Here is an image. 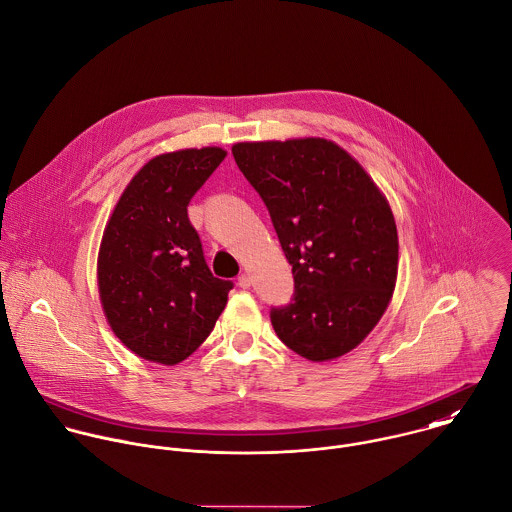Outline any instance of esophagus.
I'll return each mask as SVG.
<instances>
[{
  "mask_svg": "<svg viewBox=\"0 0 512 512\" xmlns=\"http://www.w3.org/2000/svg\"><path fill=\"white\" fill-rule=\"evenodd\" d=\"M238 286H240V288H244V290H246V288H250V286H252V278H250V274H242V276L238 278Z\"/></svg>",
  "mask_w": 512,
  "mask_h": 512,
  "instance_id": "34e87169",
  "label": "esophagus"
}]
</instances>
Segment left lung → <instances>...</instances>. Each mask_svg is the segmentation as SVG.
<instances>
[{
	"mask_svg": "<svg viewBox=\"0 0 512 512\" xmlns=\"http://www.w3.org/2000/svg\"><path fill=\"white\" fill-rule=\"evenodd\" d=\"M232 155L292 264L296 294L272 310L276 336L310 361L349 353L377 326L397 282L399 240L385 194L328 139L236 143Z\"/></svg>",
	"mask_w": 512,
	"mask_h": 512,
	"instance_id": "left-lung-1",
	"label": "left lung"
}]
</instances>
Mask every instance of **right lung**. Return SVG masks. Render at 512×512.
Wrapping results in <instances>:
<instances>
[{
	"label": "right lung",
	"instance_id": "obj_1",
	"mask_svg": "<svg viewBox=\"0 0 512 512\" xmlns=\"http://www.w3.org/2000/svg\"><path fill=\"white\" fill-rule=\"evenodd\" d=\"M220 147L153 157L119 196L103 230L97 286L113 334L163 365L186 359L212 332L232 282L214 278L186 206L224 161Z\"/></svg>",
	"mask_w": 512,
	"mask_h": 512
}]
</instances>
